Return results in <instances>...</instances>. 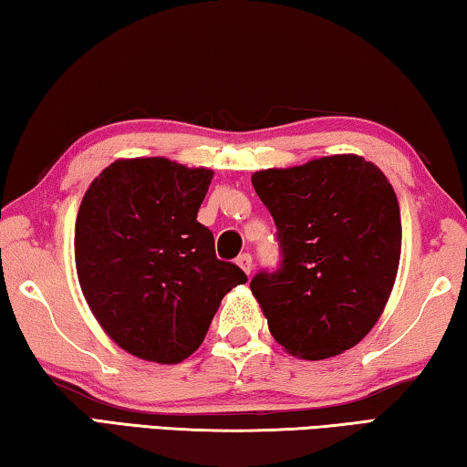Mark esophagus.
<instances>
[{
    "label": "esophagus",
    "instance_id": "obj_1",
    "mask_svg": "<svg viewBox=\"0 0 467 467\" xmlns=\"http://www.w3.org/2000/svg\"><path fill=\"white\" fill-rule=\"evenodd\" d=\"M236 264L241 265V270L244 274H251V270H253V257L249 255V253H243V255H239V259H236Z\"/></svg>",
    "mask_w": 467,
    "mask_h": 467
}]
</instances>
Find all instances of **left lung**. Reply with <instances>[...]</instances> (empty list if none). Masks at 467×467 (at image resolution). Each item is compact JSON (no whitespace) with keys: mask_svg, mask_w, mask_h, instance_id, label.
<instances>
[{"mask_svg":"<svg viewBox=\"0 0 467 467\" xmlns=\"http://www.w3.org/2000/svg\"><path fill=\"white\" fill-rule=\"evenodd\" d=\"M251 181L280 249L278 267L251 280L274 339L306 360L357 346L381 317L400 265L391 183L354 154L259 171Z\"/></svg>","mask_w":467,"mask_h":467,"instance_id":"1","label":"left lung"}]
</instances>
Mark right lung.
I'll use <instances>...</instances> for the list:
<instances>
[{
  "instance_id": "1",
  "label": "right lung",
  "mask_w": 467,
  "mask_h": 467,
  "mask_svg": "<svg viewBox=\"0 0 467 467\" xmlns=\"http://www.w3.org/2000/svg\"><path fill=\"white\" fill-rule=\"evenodd\" d=\"M214 172L167 158L117 161L92 181L76 220L86 303L123 350L175 365L203 342L228 290L247 282L197 223Z\"/></svg>"
}]
</instances>
